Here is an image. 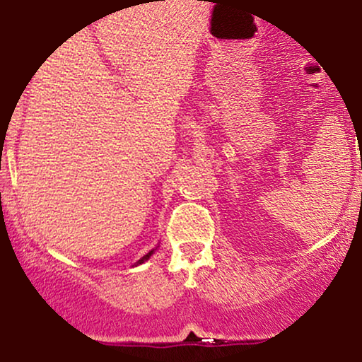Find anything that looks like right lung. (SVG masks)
I'll list each match as a JSON object with an SVG mask.
<instances>
[{"label": "right lung", "instance_id": "1", "mask_svg": "<svg viewBox=\"0 0 362 362\" xmlns=\"http://www.w3.org/2000/svg\"><path fill=\"white\" fill-rule=\"evenodd\" d=\"M152 253H153V251H150V253H147V255H145V257H141V258H140V259H138V262H136V265H140V263L147 262V259H148L150 257H152Z\"/></svg>", "mask_w": 362, "mask_h": 362}]
</instances>
